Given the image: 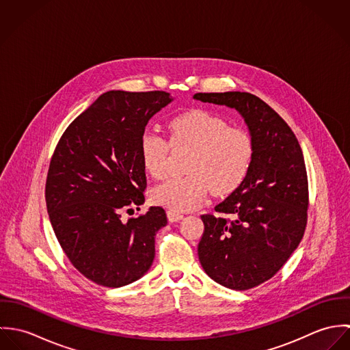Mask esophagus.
Listing matches in <instances>:
<instances>
[{
    "instance_id": "1",
    "label": "esophagus",
    "mask_w": 350,
    "mask_h": 350,
    "mask_svg": "<svg viewBox=\"0 0 350 350\" xmlns=\"http://www.w3.org/2000/svg\"><path fill=\"white\" fill-rule=\"evenodd\" d=\"M167 217H168V221L170 222H178L183 218V214L179 213V211H175V210H168L167 211Z\"/></svg>"
}]
</instances>
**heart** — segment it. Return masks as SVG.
Wrapping results in <instances>:
<instances>
[{
    "instance_id": "heart-1",
    "label": "heart",
    "mask_w": 350,
    "mask_h": 350,
    "mask_svg": "<svg viewBox=\"0 0 350 350\" xmlns=\"http://www.w3.org/2000/svg\"><path fill=\"white\" fill-rule=\"evenodd\" d=\"M167 129L170 143L152 129L140 136V156L152 178L165 176L170 144L190 148L191 153L186 163L187 175L170 178L152 190L156 204L175 211L193 210L210 190L222 197L244 183L253 160V140L245 129L229 126L226 120L204 110L175 116Z\"/></svg>"
}]
</instances>
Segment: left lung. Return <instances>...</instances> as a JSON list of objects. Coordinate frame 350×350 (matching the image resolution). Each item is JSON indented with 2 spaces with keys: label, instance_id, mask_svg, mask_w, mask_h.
<instances>
[{
  "label": "left lung",
  "instance_id": "obj_1",
  "mask_svg": "<svg viewBox=\"0 0 350 350\" xmlns=\"http://www.w3.org/2000/svg\"><path fill=\"white\" fill-rule=\"evenodd\" d=\"M194 98L236 109L253 140L248 176L215 206L233 219L200 215L204 232L198 244L200 264L214 282L250 290L269 280L303 239L308 182L301 148L287 122L250 93H197Z\"/></svg>",
  "mask_w": 350,
  "mask_h": 350
}]
</instances>
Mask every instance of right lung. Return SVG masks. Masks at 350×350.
<instances>
[{"instance_id":"obj_1","label":"right lung","mask_w":350,"mask_h":350,"mask_svg":"<svg viewBox=\"0 0 350 350\" xmlns=\"http://www.w3.org/2000/svg\"><path fill=\"white\" fill-rule=\"evenodd\" d=\"M171 100L157 90L103 93L67 126L51 157L46 202L55 236L71 264L103 287L140 279L154 258L164 208L128 221L121 214L146 200L140 136Z\"/></svg>"}]
</instances>
